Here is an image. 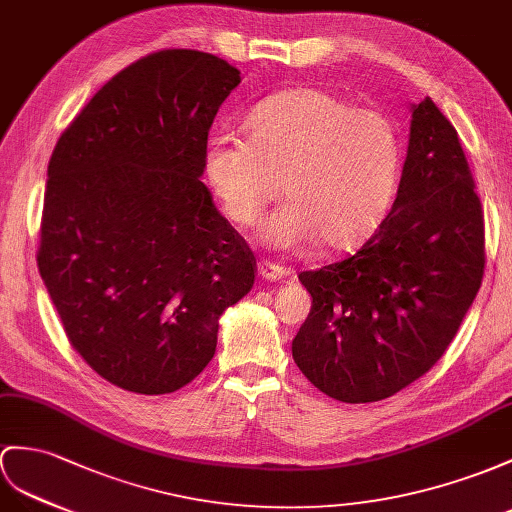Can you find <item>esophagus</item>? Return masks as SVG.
<instances>
[{
  "label": "esophagus",
  "instance_id": "esophagus-1",
  "mask_svg": "<svg viewBox=\"0 0 512 512\" xmlns=\"http://www.w3.org/2000/svg\"><path fill=\"white\" fill-rule=\"evenodd\" d=\"M258 276L267 282H280L286 276V269L276 263H267V260H263V263H258Z\"/></svg>",
  "mask_w": 512,
  "mask_h": 512
}]
</instances>
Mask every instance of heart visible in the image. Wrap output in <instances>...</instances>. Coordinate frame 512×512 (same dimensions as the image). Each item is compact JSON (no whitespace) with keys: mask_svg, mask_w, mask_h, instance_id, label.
Here are the masks:
<instances>
[{"mask_svg":"<svg viewBox=\"0 0 512 512\" xmlns=\"http://www.w3.org/2000/svg\"><path fill=\"white\" fill-rule=\"evenodd\" d=\"M245 134L208 141L204 176L236 226H252L282 184L286 202L258 230L267 247L319 241L341 252L367 241L389 215L404 147L384 112L306 86L265 99Z\"/></svg>","mask_w":512,"mask_h":512,"instance_id":"b5f03b06","label":"heart"}]
</instances>
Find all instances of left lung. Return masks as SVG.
I'll return each instance as SVG.
<instances>
[{"label":"left lung","instance_id":"obj_1","mask_svg":"<svg viewBox=\"0 0 512 512\" xmlns=\"http://www.w3.org/2000/svg\"><path fill=\"white\" fill-rule=\"evenodd\" d=\"M484 273V221L458 134L430 97L410 106L397 197L350 258L299 282L313 297L293 360L345 404L391 397L452 343Z\"/></svg>","mask_w":512,"mask_h":512}]
</instances>
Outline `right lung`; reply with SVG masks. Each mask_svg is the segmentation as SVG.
I'll return each mask as SVG.
<instances>
[{"mask_svg": "<svg viewBox=\"0 0 512 512\" xmlns=\"http://www.w3.org/2000/svg\"><path fill=\"white\" fill-rule=\"evenodd\" d=\"M241 71L162 49L99 89L47 167L39 271L69 341L123 391L173 393L213 360L256 258L213 204L208 130Z\"/></svg>", "mask_w": 512, "mask_h": 512, "instance_id": "obj_1", "label": "right lung"}]
</instances>
